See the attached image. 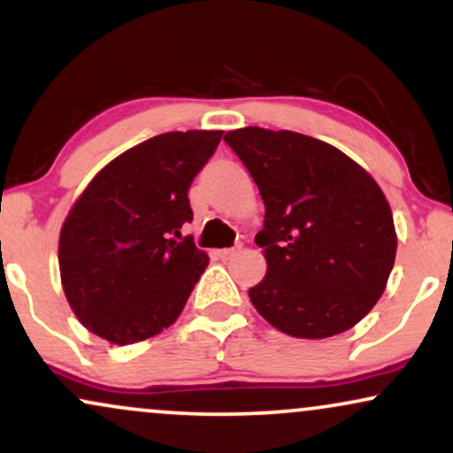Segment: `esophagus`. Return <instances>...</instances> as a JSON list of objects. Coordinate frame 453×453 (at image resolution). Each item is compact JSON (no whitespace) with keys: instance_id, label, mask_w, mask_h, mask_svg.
Returning a JSON list of instances; mask_svg holds the SVG:
<instances>
[{"instance_id":"1","label":"esophagus","mask_w":453,"mask_h":453,"mask_svg":"<svg viewBox=\"0 0 453 453\" xmlns=\"http://www.w3.org/2000/svg\"><path fill=\"white\" fill-rule=\"evenodd\" d=\"M234 253H236V249H217L215 256L219 259H230Z\"/></svg>"}]
</instances>
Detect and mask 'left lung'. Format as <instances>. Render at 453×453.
<instances>
[{"instance_id": "obj_1", "label": "left lung", "mask_w": 453, "mask_h": 453, "mask_svg": "<svg viewBox=\"0 0 453 453\" xmlns=\"http://www.w3.org/2000/svg\"><path fill=\"white\" fill-rule=\"evenodd\" d=\"M227 144L256 180L266 215L256 242L266 277L257 313L296 339H327L368 315L396 257L381 187L342 150L304 134L242 127Z\"/></svg>"}]
</instances>
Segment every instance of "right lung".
<instances>
[{
    "instance_id": "add662e5",
    "label": "right lung",
    "mask_w": 453,
    "mask_h": 453,
    "mask_svg": "<svg viewBox=\"0 0 453 453\" xmlns=\"http://www.w3.org/2000/svg\"><path fill=\"white\" fill-rule=\"evenodd\" d=\"M223 132H168L102 168L59 236L61 285L87 330L114 345L174 324L209 256L180 227L194 219L191 180Z\"/></svg>"
}]
</instances>
